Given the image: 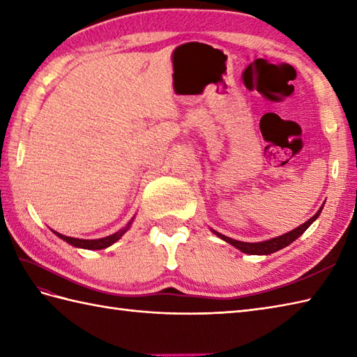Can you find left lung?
Masks as SVG:
<instances>
[{
    "label": "left lung",
    "instance_id": "obj_1",
    "mask_svg": "<svg viewBox=\"0 0 357 357\" xmlns=\"http://www.w3.org/2000/svg\"><path fill=\"white\" fill-rule=\"evenodd\" d=\"M322 208H324V206L319 210H317V213L314 216L310 218L307 222L301 224L298 229H294V230L288 231L285 234H280V236H278V238H271V239L262 241V242H242V241H236V239H231L229 236H225V234L218 233L213 229H210V230L213 231L218 238H221L222 241L229 242V244H231L233 247H236L238 250H241L242 253H247V255H265V256H267V255H271V253L278 252V250H280V248H285L287 245H290L293 241L298 239L301 234L304 233L308 229V227L316 221L317 218H319Z\"/></svg>",
    "mask_w": 357,
    "mask_h": 357
}]
</instances>
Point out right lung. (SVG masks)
<instances>
[{"label": "right lung", "mask_w": 357, "mask_h": 357, "mask_svg": "<svg viewBox=\"0 0 357 357\" xmlns=\"http://www.w3.org/2000/svg\"><path fill=\"white\" fill-rule=\"evenodd\" d=\"M132 222H133V218L130 219V221H128V224L124 227V229H121V230H118L116 233L110 234V236L100 238V239H79V238H70V236H64V234L58 233V231H55V230H52V231L55 233L58 238H61L63 241L67 242V244H70V245H73V247L84 248V250H102V248L110 247L112 244H115L116 241H119L121 238H123V234L132 227Z\"/></svg>", "instance_id": "add662e5"}]
</instances>
